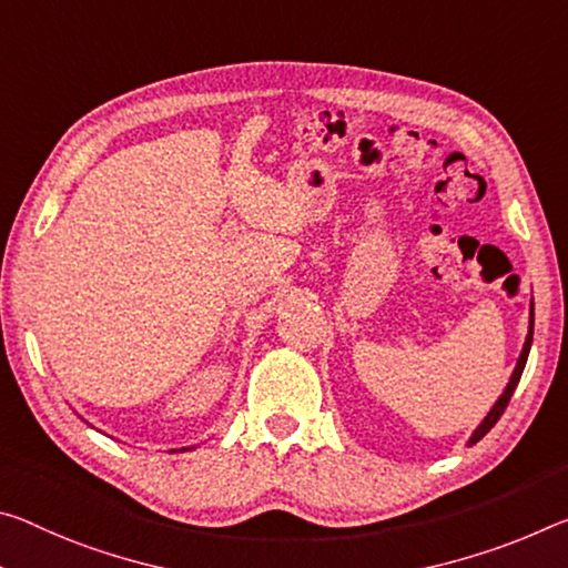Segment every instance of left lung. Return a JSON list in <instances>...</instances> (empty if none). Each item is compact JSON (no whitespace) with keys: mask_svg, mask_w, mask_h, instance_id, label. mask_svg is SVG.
<instances>
[{"mask_svg":"<svg viewBox=\"0 0 568 568\" xmlns=\"http://www.w3.org/2000/svg\"><path fill=\"white\" fill-rule=\"evenodd\" d=\"M530 341H534V305H530V328H528L526 344H524V351H520V358H518L516 368H513V376H510V382H508V386H506V392H503V394H500V399L493 404V409L488 412V417H485V419L480 422V427L473 432L470 443H467V445H475V443H480V439H483L485 435H488V432L495 427V422L500 419V414L506 412L508 402H510V397H513V392H516V386H518V382H520V374H524V368H526V362H528V351H530Z\"/></svg>","mask_w":568,"mask_h":568,"instance_id":"left-lung-1","label":"left lung"}]
</instances>
